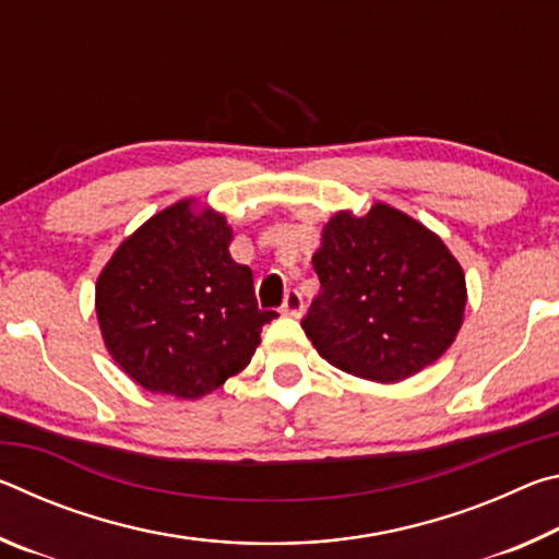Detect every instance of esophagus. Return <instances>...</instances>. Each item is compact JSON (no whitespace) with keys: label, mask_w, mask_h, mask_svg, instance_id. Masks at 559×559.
I'll list each match as a JSON object with an SVG mask.
<instances>
[{"label":"esophagus","mask_w":559,"mask_h":559,"mask_svg":"<svg viewBox=\"0 0 559 559\" xmlns=\"http://www.w3.org/2000/svg\"><path fill=\"white\" fill-rule=\"evenodd\" d=\"M281 310L286 316H293V318H300L302 316V310H306V302H302V296H300V290H288L286 293V298H283V306H281Z\"/></svg>","instance_id":"1"}]
</instances>
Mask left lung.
Listing matches in <instances>:
<instances>
[{"instance_id":"left-lung-1","label":"left lung","mask_w":559,"mask_h":559,"mask_svg":"<svg viewBox=\"0 0 559 559\" xmlns=\"http://www.w3.org/2000/svg\"><path fill=\"white\" fill-rule=\"evenodd\" d=\"M313 269L320 293L300 325L347 374L406 380L437 362L463 323L461 263L437 234L386 204L335 214Z\"/></svg>"}]
</instances>
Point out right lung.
<instances>
[{"instance_id":"1","label":"right lung","mask_w":559,"mask_h":559,"mask_svg":"<svg viewBox=\"0 0 559 559\" xmlns=\"http://www.w3.org/2000/svg\"><path fill=\"white\" fill-rule=\"evenodd\" d=\"M222 214L167 206L118 246L96 286L112 359L150 392L197 400L249 365L261 328L253 273L229 253Z\"/></svg>"}]
</instances>
